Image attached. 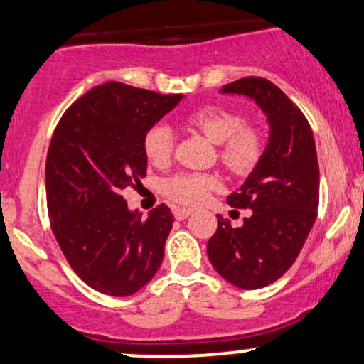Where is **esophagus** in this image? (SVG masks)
Masks as SVG:
<instances>
[{"instance_id": "34e87169", "label": "esophagus", "mask_w": 364, "mask_h": 364, "mask_svg": "<svg viewBox=\"0 0 364 364\" xmlns=\"http://www.w3.org/2000/svg\"><path fill=\"white\" fill-rule=\"evenodd\" d=\"M193 213L191 209H185V207H176L174 209V218L178 219V221H183V219H186L188 215Z\"/></svg>"}]
</instances>
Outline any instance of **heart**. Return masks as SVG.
<instances>
[{"instance_id": "obj_1", "label": "heart", "mask_w": 364, "mask_h": 364, "mask_svg": "<svg viewBox=\"0 0 364 364\" xmlns=\"http://www.w3.org/2000/svg\"><path fill=\"white\" fill-rule=\"evenodd\" d=\"M185 126L215 145L219 164L235 178H245L264 155V133L242 114L219 107H205L185 117ZM143 155L154 167L171 162L174 136L164 124L149 127L141 139ZM219 186V178L207 173H178L164 179L161 190L167 198L183 205H198Z\"/></svg>"}]
</instances>
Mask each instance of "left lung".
Wrapping results in <instances>:
<instances>
[{
  "label": "left lung",
  "instance_id": "obj_1",
  "mask_svg": "<svg viewBox=\"0 0 364 364\" xmlns=\"http://www.w3.org/2000/svg\"><path fill=\"white\" fill-rule=\"evenodd\" d=\"M221 91L255 100L271 127L259 166L242 188L226 198L235 209H252V215L243 219L240 228L218 215V230L207 243L209 261L226 282L255 290L290 269L316 221V145L306 115L267 79L250 75Z\"/></svg>",
  "mask_w": 364,
  "mask_h": 364
}]
</instances>
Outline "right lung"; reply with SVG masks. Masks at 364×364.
Instances as JSON below:
<instances>
[{
    "mask_svg": "<svg viewBox=\"0 0 364 364\" xmlns=\"http://www.w3.org/2000/svg\"><path fill=\"white\" fill-rule=\"evenodd\" d=\"M181 98L110 81L75 100L55 127L46 155L51 231L75 274L98 292H138L162 264L174 215L166 203L149 218L129 213L122 191L146 176L145 131Z\"/></svg>",
    "mask_w": 364,
    "mask_h": 364,
    "instance_id": "add662e5",
    "label": "right lung"
}]
</instances>
